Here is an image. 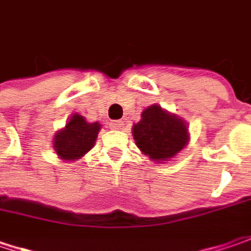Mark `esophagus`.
<instances>
[{
	"label": "esophagus",
	"mask_w": 251,
	"mask_h": 251,
	"mask_svg": "<svg viewBox=\"0 0 251 251\" xmlns=\"http://www.w3.org/2000/svg\"><path fill=\"white\" fill-rule=\"evenodd\" d=\"M124 126V123L121 120H116V121H110V128H114V130H120L121 127Z\"/></svg>",
	"instance_id": "esophagus-1"
}]
</instances>
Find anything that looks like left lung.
<instances>
[{
	"mask_svg": "<svg viewBox=\"0 0 251 251\" xmlns=\"http://www.w3.org/2000/svg\"><path fill=\"white\" fill-rule=\"evenodd\" d=\"M132 135L137 147L155 162L174 158L189 140L186 123L158 104L143 111L141 120L132 126Z\"/></svg>",
	"mask_w": 251,
	"mask_h": 251,
	"instance_id": "left-lung-1",
	"label": "left lung"
}]
</instances>
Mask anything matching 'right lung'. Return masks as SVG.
Segmentation results:
<instances>
[{
	"mask_svg": "<svg viewBox=\"0 0 251 251\" xmlns=\"http://www.w3.org/2000/svg\"><path fill=\"white\" fill-rule=\"evenodd\" d=\"M101 126L99 123H87L80 114H73L65 126L53 137V148L57 157L65 161H76L93 148Z\"/></svg>",
	"mask_w": 251,
	"mask_h": 251,
	"instance_id": "right-lung-1",
	"label": "right lung"
}]
</instances>
